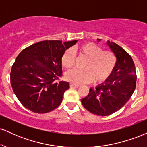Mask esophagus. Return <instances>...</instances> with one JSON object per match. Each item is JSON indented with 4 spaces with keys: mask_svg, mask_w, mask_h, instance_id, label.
<instances>
[{
    "mask_svg": "<svg viewBox=\"0 0 147 147\" xmlns=\"http://www.w3.org/2000/svg\"><path fill=\"white\" fill-rule=\"evenodd\" d=\"M70 86L71 88H78L79 86V85H77V84H70Z\"/></svg>",
    "mask_w": 147,
    "mask_h": 147,
    "instance_id": "obj_1",
    "label": "esophagus"
}]
</instances>
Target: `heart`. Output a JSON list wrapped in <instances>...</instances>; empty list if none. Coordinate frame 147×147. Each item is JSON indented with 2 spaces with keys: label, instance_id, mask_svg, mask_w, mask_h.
<instances>
[{
  "label": "heart",
  "instance_id": "heart-1",
  "mask_svg": "<svg viewBox=\"0 0 147 147\" xmlns=\"http://www.w3.org/2000/svg\"><path fill=\"white\" fill-rule=\"evenodd\" d=\"M73 51L87 59L83 65L84 70L74 69L65 74V78L68 82L82 84L93 81L96 84H100L109 79L113 72L116 57L110 50H102L100 46L88 42L75 46ZM73 51L68 49L62 55L61 63L64 68L70 69L75 65Z\"/></svg>",
  "mask_w": 147,
  "mask_h": 147
}]
</instances>
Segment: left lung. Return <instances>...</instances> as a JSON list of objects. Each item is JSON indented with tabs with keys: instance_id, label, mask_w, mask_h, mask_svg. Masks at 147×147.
<instances>
[{
	"instance_id": "obj_1",
	"label": "left lung",
	"mask_w": 147,
	"mask_h": 147,
	"mask_svg": "<svg viewBox=\"0 0 147 147\" xmlns=\"http://www.w3.org/2000/svg\"><path fill=\"white\" fill-rule=\"evenodd\" d=\"M106 45L116 57L113 72L95 88H90L88 95L82 99L86 110L100 116L114 113L124 106L136 89L137 78L134 62L129 54L113 42L107 41Z\"/></svg>"
}]
</instances>
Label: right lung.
Segmentation results:
<instances>
[{
  "mask_svg": "<svg viewBox=\"0 0 147 147\" xmlns=\"http://www.w3.org/2000/svg\"><path fill=\"white\" fill-rule=\"evenodd\" d=\"M77 40L44 41L31 45L16 57L10 73L15 95L26 109L45 113L60 105L70 87L67 82L55 80L62 75L61 58Z\"/></svg>",
  "mask_w": 147,
  "mask_h": 147,
  "instance_id": "add662e5",
  "label": "right lung"
}]
</instances>
